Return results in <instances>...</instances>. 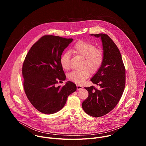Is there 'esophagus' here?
Returning a JSON list of instances; mask_svg holds the SVG:
<instances>
[{
    "label": "esophagus",
    "instance_id": "1",
    "mask_svg": "<svg viewBox=\"0 0 146 146\" xmlns=\"http://www.w3.org/2000/svg\"><path fill=\"white\" fill-rule=\"evenodd\" d=\"M77 90H81L82 88H83V87L80 84H77Z\"/></svg>",
    "mask_w": 146,
    "mask_h": 146
}]
</instances>
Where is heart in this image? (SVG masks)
I'll use <instances>...</instances> for the list:
<instances>
[{
  "label": "heart",
  "mask_w": 146,
  "mask_h": 146,
  "mask_svg": "<svg viewBox=\"0 0 146 146\" xmlns=\"http://www.w3.org/2000/svg\"><path fill=\"white\" fill-rule=\"evenodd\" d=\"M70 52L83 58L81 66L83 69L80 70H74L68 76L69 80L78 84H82L86 81L90 76V72L92 73L97 72L103 63L104 59L103 51L96 48L94 44L88 41H78L72 48ZM60 64L64 70H68L71 68L70 56L69 52H66L61 55Z\"/></svg>",
  "instance_id": "obj_1"
}]
</instances>
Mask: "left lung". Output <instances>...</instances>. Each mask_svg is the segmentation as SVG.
<instances>
[{
	"label": "left lung",
	"instance_id": "left-lung-1",
	"mask_svg": "<svg viewBox=\"0 0 146 146\" xmlns=\"http://www.w3.org/2000/svg\"><path fill=\"white\" fill-rule=\"evenodd\" d=\"M100 37L104 59L102 66L91 79L100 86L85 87L88 97L82 102V108L88 115L99 117L111 111L119 101L125 86V68L116 44L106 34L93 35Z\"/></svg>",
	"mask_w": 146,
	"mask_h": 146
}]
</instances>
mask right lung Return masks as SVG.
Wrapping results in <instances>:
<instances>
[{
    "mask_svg": "<svg viewBox=\"0 0 146 146\" xmlns=\"http://www.w3.org/2000/svg\"><path fill=\"white\" fill-rule=\"evenodd\" d=\"M73 41L53 35L41 37L32 46L23 66L24 88L29 102L40 112L51 114L61 110L69 95L76 91L74 83L56 86L66 79L60 58Z\"/></svg>",
    "mask_w": 146,
    "mask_h": 146,
    "instance_id": "1",
    "label": "right lung"
}]
</instances>
